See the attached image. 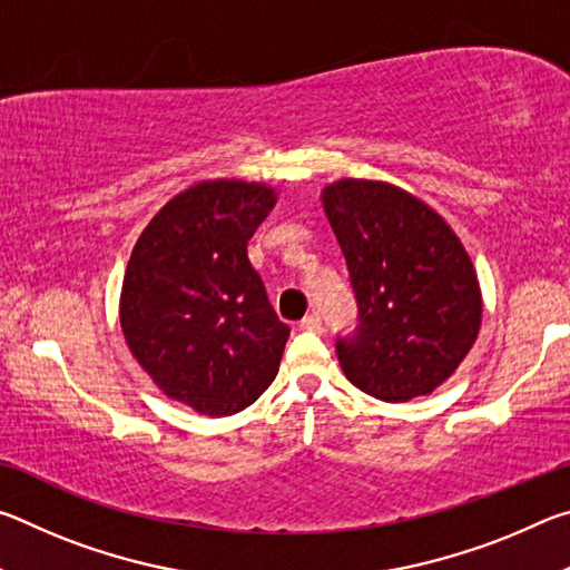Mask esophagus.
Listing matches in <instances>:
<instances>
[{"label": "esophagus", "mask_w": 570, "mask_h": 570, "mask_svg": "<svg viewBox=\"0 0 570 570\" xmlns=\"http://www.w3.org/2000/svg\"><path fill=\"white\" fill-rule=\"evenodd\" d=\"M302 330L306 332H322V316L320 314H306L302 320Z\"/></svg>", "instance_id": "34e87169"}]
</instances>
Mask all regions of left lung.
Returning a JSON list of instances; mask_svg holds the SVG:
<instances>
[{
  "instance_id": "obj_1",
  "label": "left lung",
  "mask_w": 570,
  "mask_h": 570,
  "mask_svg": "<svg viewBox=\"0 0 570 570\" xmlns=\"http://www.w3.org/2000/svg\"><path fill=\"white\" fill-rule=\"evenodd\" d=\"M322 198L356 302L354 332L334 342L346 380L384 402L430 394L480 330L470 256L435 210L390 183L340 180Z\"/></svg>"
}]
</instances>
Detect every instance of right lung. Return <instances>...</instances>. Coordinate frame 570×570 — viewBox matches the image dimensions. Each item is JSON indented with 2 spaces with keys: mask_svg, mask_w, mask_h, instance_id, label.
<instances>
[{
  "mask_svg": "<svg viewBox=\"0 0 570 570\" xmlns=\"http://www.w3.org/2000/svg\"><path fill=\"white\" fill-rule=\"evenodd\" d=\"M274 204L258 183H198L160 208L125 272L120 324L135 360L210 417L262 397L292 332L246 250Z\"/></svg>",
  "mask_w": 570,
  "mask_h": 570,
  "instance_id": "right-lung-1",
  "label": "right lung"
}]
</instances>
